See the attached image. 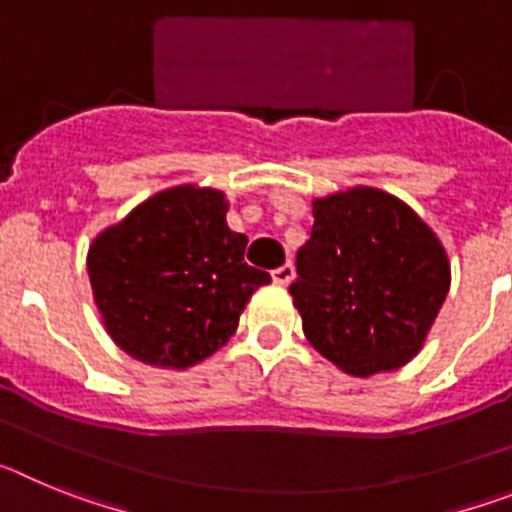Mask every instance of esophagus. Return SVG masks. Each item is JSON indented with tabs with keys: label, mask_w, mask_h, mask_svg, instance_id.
<instances>
[{
	"label": "esophagus",
	"mask_w": 512,
	"mask_h": 512,
	"mask_svg": "<svg viewBox=\"0 0 512 512\" xmlns=\"http://www.w3.org/2000/svg\"><path fill=\"white\" fill-rule=\"evenodd\" d=\"M271 279H274L277 284H282V287H287V284L295 279V266H292V264L279 266V269L271 271Z\"/></svg>",
	"instance_id": "1"
}]
</instances>
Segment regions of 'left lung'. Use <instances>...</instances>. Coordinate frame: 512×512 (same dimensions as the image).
I'll list each match as a JSON object with an SVG mask.
<instances>
[{
    "instance_id": "obj_1",
    "label": "left lung",
    "mask_w": 512,
    "mask_h": 512,
    "mask_svg": "<svg viewBox=\"0 0 512 512\" xmlns=\"http://www.w3.org/2000/svg\"><path fill=\"white\" fill-rule=\"evenodd\" d=\"M289 287L312 348L354 377L408 364L449 295L441 241L408 205L354 187L312 202Z\"/></svg>"
}]
</instances>
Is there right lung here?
Returning a JSON list of instances; mask_svg holds the SVG:
<instances>
[{
	"label": "right lung",
	"instance_id": "right-lung-1",
	"mask_svg": "<svg viewBox=\"0 0 512 512\" xmlns=\"http://www.w3.org/2000/svg\"><path fill=\"white\" fill-rule=\"evenodd\" d=\"M217 189H164L89 246L94 302L133 359L187 369L228 343L266 271L243 261L248 238L225 223Z\"/></svg>",
	"mask_w": 512,
	"mask_h": 512
}]
</instances>
